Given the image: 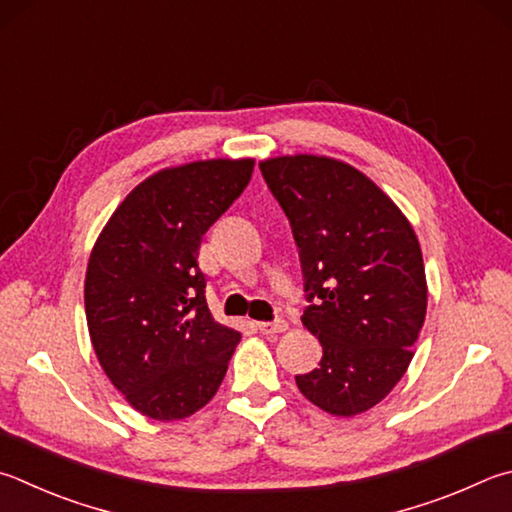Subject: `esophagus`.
Segmentation results:
<instances>
[{
  "instance_id": "1",
  "label": "esophagus",
  "mask_w": 512,
  "mask_h": 512,
  "mask_svg": "<svg viewBox=\"0 0 512 512\" xmlns=\"http://www.w3.org/2000/svg\"><path fill=\"white\" fill-rule=\"evenodd\" d=\"M257 329L266 333V336H275V333H284L288 329L286 320H273V322H257Z\"/></svg>"
}]
</instances>
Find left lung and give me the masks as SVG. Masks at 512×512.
I'll list each match as a JSON object with an SVG mask.
<instances>
[{
	"label": "left lung",
	"instance_id": "left-lung-1",
	"mask_svg": "<svg viewBox=\"0 0 512 512\" xmlns=\"http://www.w3.org/2000/svg\"><path fill=\"white\" fill-rule=\"evenodd\" d=\"M300 248L302 324L322 345L320 367L295 376L333 416L371 410L414 358L427 282L421 246L396 203L349 163L275 156L259 163Z\"/></svg>",
	"mask_w": 512,
	"mask_h": 512
}]
</instances>
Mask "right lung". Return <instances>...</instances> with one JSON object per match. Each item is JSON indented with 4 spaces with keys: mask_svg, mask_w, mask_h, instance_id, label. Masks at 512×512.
Returning <instances> with one entry per match:
<instances>
[{
    "mask_svg": "<svg viewBox=\"0 0 512 512\" xmlns=\"http://www.w3.org/2000/svg\"><path fill=\"white\" fill-rule=\"evenodd\" d=\"M253 167V159L165 167L127 194L91 250V345L111 385L154 421H179L210 403L241 340L212 318L197 257Z\"/></svg>",
    "mask_w": 512,
    "mask_h": 512,
    "instance_id": "obj_1",
    "label": "right lung"
}]
</instances>
